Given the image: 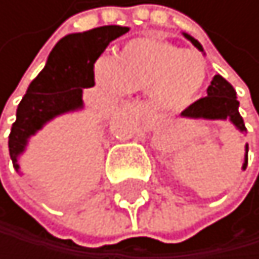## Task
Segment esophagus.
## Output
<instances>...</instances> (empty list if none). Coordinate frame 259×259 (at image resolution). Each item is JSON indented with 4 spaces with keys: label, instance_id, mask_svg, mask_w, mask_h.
I'll use <instances>...</instances> for the list:
<instances>
[{
    "label": "esophagus",
    "instance_id": "1",
    "mask_svg": "<svg viewBox=\"0 0 259 259\" xmlns=\"http://www.w3.org/2000/svg\"><path fill=\"white\" fill-rule=\"evenodd\" d=\"M126 107L128 110H131V112H135V113H139V115L146 113V107L143 104H139V102H130Z\"/></svg>",
    "mask_w": 259,
    "mask_h": 259
}]
</instances>
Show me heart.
I'll return each instance as SVG.
<instances>
[{
	"mask_svg": "<svg viewBox=\"0 0 259 259\" xmlns=\"http://www.w3.org/2000/svg\"><path fill=\"white\" fill-rule=\"evenodd\" d=\"M97 79L108 89L146 91L154 107L175 112L190 105L206 81V61L195 50L159 38L128 41L113 63H100Z\"/></svg>",
	"mask_w": 259,
	"mask_h": 259,
	"instance_id": "obj_1",
	"label": "heart"
}]
</instances>
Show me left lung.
Listing matches in <instances>:
<instances>
[{"instance_id": "obj_1", "label": "left lung", "mask_w": 259, "mask_h": 259, "mask_svg": "<svg viewBox=\"0 0 259 259\" xmlns=\"http://www.w3.org/2000/svg\"><path fill=\"white\" fill-rule=\"evenodd\" d=\"M193 45H195L198 50H203V47L198 40L193 37L186 35ZM238 100H237V92L232 87L229 81H226L222 76L215 74L211 81V85L207 87V96L199 99L196 102H193L190 107H186L182 116H190V118H209V120H226L230 118V121L235 124V126L240 131H246L243 118L238 113ZM246 162H248V146H246V160L243 163V168L246 167Z\"/></svg>"}]
</instances>
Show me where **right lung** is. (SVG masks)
<instances>
[{"mask_svg": "<svg viewBox=\"0 0 259 259\" xmlns=\"http://www.w3.org/2000/svg\"><path fill=\"white\" fill-rule=\"evenodd\" d=\"M128 30L120 25H104L71 33L55 45L45 68L30 82L19 104L9 133V155L16 170L17 155L24 151L29 136L53 116L82 107V89L96 85L94 64L115 38Z\"/></svg>", "mask_w": 259, "mask_h": 259, "instance_id": "right-lung-1", "label": "right lung"}]
</instances>
